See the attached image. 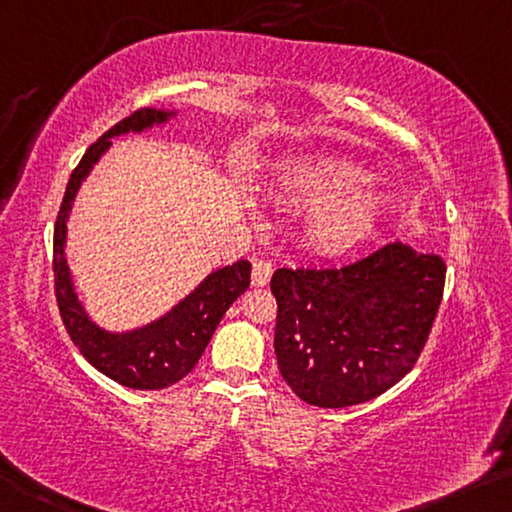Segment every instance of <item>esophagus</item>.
Returning a JSON list of instances; mask_svg holds the SVG:
<instances>
[{"label":"esophagus","mask_w":512,"mask_h":512,"mask_svg":"<svg viewBox=\"0 0 512 512\" xmlns=\"http://www.w3.org/2000/svg\"><path fill=\"white\" fill-rule=\"evenodd\" d=\"M272 272H274V265L270 261H261V258H256L254 267H251V283H254L256 288L267 286L272 279Z\"/></svg>","instance_id":"esophagus-1"}]
</instances>
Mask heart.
Listing matches in <instances>:
<instances>
[{
	"label": "heart",
	"mask_w": 512,
	"mask_h": 512,
	"mask_svg": "<svg viewBox=\"0 0 512 512\" xmlns=\"http://www.w3.org/2000/svg\"><path fill=\"white\" fill-rule=\"evenodd\" d=\"M373 176L338 157H316L283 167L274 187L290 206L311 210L306 240L320 254H343L371 238L387 212V194L368 187Z\"/></svg>",
	"instance_id": "1"
}]
</instances>
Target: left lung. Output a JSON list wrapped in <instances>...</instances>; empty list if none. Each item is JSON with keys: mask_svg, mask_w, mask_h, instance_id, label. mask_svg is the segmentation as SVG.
<instances>
[{"mask_svg": "<svg viewBox=\"0 0 512 512\" xmlns=\"http://www.w3.org/2000/svg\"><path fill=\"white\" fill-rule=\"evenodd\" d=\"M446 263L403 242L343 267L274 272V352L304 403L350 407L403 380L444 293Z\"/></svg>", "mask_w": 512, "mask_h": 512, "instance_id": "left-lung-1", "label": "left lung"}]
</instances>
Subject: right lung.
Wrapping results in <instances>:
<instances>
[{
  "instance_id": "right-lung-1",
  "label": "right lung",
  "mask_w": 512,
  "mask_h": 512,
  "mask_svg": "<svg viewBox=\"0 0 512 512\" xmlns=\"http://www.w3.org/2000/svg\"><path fill=\"white\" fill-rule=\"evenodd\" d=\"M176 116L178 109L146 107L107 130L84 153L82 162L70 174L57 224H54V290H57L59 313L70 338L80 348L84 359L102 375L112 377L123 387L144 391L167 389L192 371L226 309L249 288L251 263L240 258L231 265L217 267L164 316L135 329L112 332V329L100 327L77 297L66 256L68 219L82 183L89 178L100 157L112 148L114 137L130 135V132L139 135V132L169 123Z\"/></svg>"
}]
</instances>
